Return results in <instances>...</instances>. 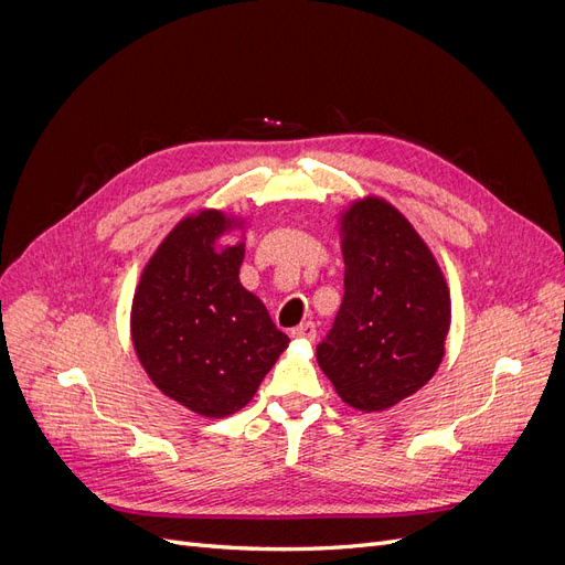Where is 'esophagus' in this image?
<instances>
[{
    "instance_id": "1",
    "label": "esophagus",
    "mask_w": 565,
    "mask_h": 565,
    "mask_svg": "<svg viewBox=\"0 0 565 565\" xmlns=\"http://www.w3.org/2000/svg\"><path fill=\"white\" fill-rule=\"evenodd\" d=\"M289 334H292L295 339H309V341H313L316 339V324L313 322H301Z\"/></svg>"
}]
</instances>
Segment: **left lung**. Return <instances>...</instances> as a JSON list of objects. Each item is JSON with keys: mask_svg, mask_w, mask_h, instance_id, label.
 Instances as JSON below:
<instances>
[{"mask_svg": "<svg viewBox=\"0 0 565 565\" xmlns=\"http://www.w3.org/2000/svg\"><path fill=\"white\" fill-rule=\"evenodd\" d=\"M339 233L344 301L316 358L341 401L382 413L436 374L450 330V289L431 249L391 202H351Z\"/></svg>", "mask_w": 565, "mask_h": 565, "instance_id": "1", "label": "left lung"}]
</instances>
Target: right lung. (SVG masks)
I'll return each instance as SVG.
<instances>
[{
  "label": "right lung",
  "mask_w": 565,
  "mask_h": 565,
  "mask_svg": "<svg viewBox=\"0 0 565 565\" xmlns=\"http://www.w3.org/2000/svg\"><path fill=\"white\" fill-rule=\"evenodd\" d=\"M233 228L245 221L221 210L181 218L131 301V344L150 382L210 419L243 409L289 344L241 282L245 243H218Z\"/></svg>",
  "instance_id": "right-lung-1"
}]
</instances>
